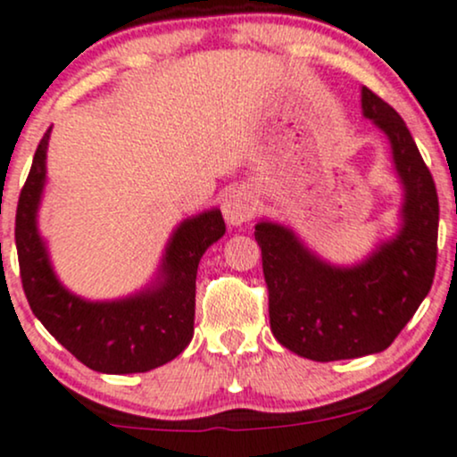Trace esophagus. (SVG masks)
<instances>
[{
    "mask_svg": "<svg viewBox=\"0 0 457 457\" xmlns=\"http://www.w3.org/2000/svg\"><path fill=\"white\" fill-rule=\"evenodd\" d=\"M223 217L228 220V225L238 228V225L247 223L255 212V202L253 195L247 188H232L225 193L223 197Z\"/></svg>",
    "mask_w": 457,
    "mask_h": 457,
    "instance_id": "1",
    "label": "esophagus"
}]
</instances>
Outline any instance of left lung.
<instances>
[{"label": "left lung", "mask_w": 457, "mask_h": 457, "mask_svg": "<svg viewBox=\"0 0 457 457\" xmlns=\"http://www.w3.org/2000/svg\"><path fill=\"white\" fill-rule=\"evenodd\" d=\"M362 114L388 138L403 188L397 234L362 262L338 267L282 223L258 220L253 232L262 249L270 332L286 349L317 362L390 347L428 297L436 273L438 195L432 173L397 110L367 87Z\"/></svg>", "instance_id": "obj_1"}]
</instances>
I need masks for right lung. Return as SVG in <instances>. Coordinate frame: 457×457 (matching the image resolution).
I'll return each mask as SVG.
<instances>
[{"instance_id":"obj_1","label":"right lung","mask_w":457,"mask_h":457,"mask_svg":"<svg viewBox=\"0 0 457 457\" xmlns=\"http://www.w3.org/2000/svg\"><path fill=\"white\" fill-rule=\"evenodd\" d=\"M49 134L52 128L34 154L14 220L21 282L34 317L79 362L99 373H145L171 362L193 338L197 267L205 249L225 234L220 210H204L173 229L158 273L143 290L112 302L79 297L58 279L38 232Z\"/></svg>"}]
</instances>
